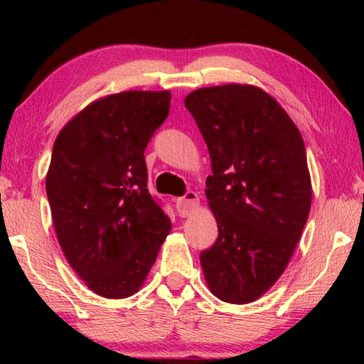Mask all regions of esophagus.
Here are the masks:
<instances>
[{
	"instance_id": "esophagus-1",
	"label": "esophagus",
	"mask_w": 364,
	"mask_h": 364,
	"mask_svg": "<svg viewBox=\"0 0 364 364\" xmlns=\"http://www.w3.org/2000/svg\"><path fill=\"white\" fill-rule=\"evenodd\" d=\"M200 205V200H199V196H197L194 191H188L184 197H181V215L183 217H189L191 213H193L196 208H199Z\"/></svg>"
}]
</instances>
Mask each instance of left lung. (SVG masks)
Returning a JSON list of instances; mask_svg holds the SVG:
<instances>
[{
	"instance_id": "left-lung-1",
	"label": "left lung",
	"mask_w": 364,
	"mask_h": 364,
	"mask_svg": "<svg viewBox=\"0 0 364 364\" xmlns=\"http://www.w3.org/2000/svg\"><path fill=\"white\" fill-rule=\"evenodd\" d=\"M184 106L212 162L205 196L218 237L200 254L210 292L228 304L260 299L284 273L311 207V178L299 128L254 85L189 93Z\"/></svg>"
}]
</instances>
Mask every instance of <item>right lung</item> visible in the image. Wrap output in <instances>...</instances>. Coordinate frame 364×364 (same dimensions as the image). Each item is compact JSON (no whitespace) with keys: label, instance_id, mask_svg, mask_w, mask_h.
<instances>
[{"label":"right lung","instance_id":"1","mask_svg":"<svg viewBox=\"0 0 364 364\" xmlns=\"http://www.w3.org/2000/svg\"><path fill=\"white\" fill-rule=\"evenodd\" d=\"M171 93L122 91L90 102L54 141L46 194L60 249L90 291L143 287L171 223L147 191L144 149Z\"/></svg>","mask_w":364,"mask_h":364}]
</instances>
